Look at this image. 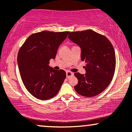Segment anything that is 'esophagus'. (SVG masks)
<instances>
[{
	"mask_svg": "<svg viewBox=\"0 0 132 132\" xmlns=\"http://www.w3.org/2000/svg\"><path fill=\"white\" fill-rule=\"evenodd\" d=\"M74 75V74H73L72 72H70V71H66V77H67V78H70L71 77H72Z\"/></svg>",
	"mask_w": 132,
	"mask_h": 132,
	"instance_id": "34e87169",
	"label": "esophagus"
}]
</instances>
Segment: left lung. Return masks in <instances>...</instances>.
<instances>
[{
  "instance_id": "8db88e82",
  "label": "left lung",
  "mask_w": 132,
  "mask_h": 132,
  "mask_svg": "<svg viewBox=\"0 0 132 132\" xmlns=\"http://www.w3.org/2000/svg\"><path fill=\"white\" fill-rule=\"evenodd\" d=\"M69 39L81 48V60L86 63L85 74L74 73L78 84L74 89L87 97L98 95L111 82L116 69L113 46L105 36L92 30L70 32Z\"/></svg>"
}]
</instances>
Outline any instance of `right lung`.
I'll use <instances>...</instances> for the list:
<instances>
[{"label": "right lung", "mask_w": 132, "mask_h": 132, "mask_svg": "<svg viewBox=\"0 0 132 132\" xmlns=\"http://www.w3.org/2000/svg\"><path fill=\"white\" fill-rule=\"evenodd\" d=\"M69 31H44L31 34L18 53L19 71L24 85L37 99L45 100L58 93L66 78L63 69L56 71L49 66L55 59L60 44Z\"/></svg>", "instance_id": "right-lung-1"}]
</instances>
